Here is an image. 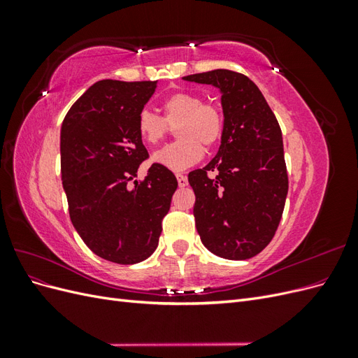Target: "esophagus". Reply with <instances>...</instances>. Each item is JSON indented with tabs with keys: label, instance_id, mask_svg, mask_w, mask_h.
Here are the masks:
<instances>
[{
	"label": "esophagus",
	"instance_id": "esophagus-1",
	"mask_svg": "<svg viewBox=\"0 0 358 358\" xmlns=\"http://www.w3.org/2000/svg\"><path fill=\"white\" fill-rule=\"evenodd\" d=\"M176 179H178V183H179V187H180V188H183V187H187V185H188V179H187V176H185V175H180V173H178V175H176Z\"/></svg>",
	"mask_w": 358,
	"mask_h": 358
}]
</instances>
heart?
Returning a JSON list of instances; mask_svg holds the SVG:
<instances>
[{
    "label": "heart",
    "instance_id": "obj_1",
    "mask_svg": "<svg viewBox=\"0 0 358 358\" xmlns=\"http://www.w3.org/2000/svg\"><path fill=\"white\" fill-rule=\"evenodd\" d=\"M164 117L143 109L137 116V133L145 143L158 145L176 127L179 140L154 154L157 164L173 171H182L197 164L204 155V148H213L224 133V115L215 104L203 103L192 92H175L162 101Z\"/></svg>",
    "mask_w": 358,
    "mask_h": 358
}]
</instances>
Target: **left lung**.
<instances>
[{"instance_id": "8db88e82", "label": "left lung", "mask_w": 358, "mask_h": 358, "mask_svg": "<svg viewBox=\"0 0 358 358\" xmlns=\"http://www.w3.org/2000/svg\"><path fill=\"white\" fill-rule=\"evenodd\" d=\"M183 80L218 88L224 113L218 154L188 175L200 239L218 257L251 258L273 239L284 212L288 175L280 127L245 74L218 69ZM209 171L217 176L209 178Z\"/></svg>"}]
</instances>
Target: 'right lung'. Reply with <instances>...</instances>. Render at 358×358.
<instances>
[{
    "instance_id": "add662e5",
    "label": "right lung",
    "mask_w": 358,
    "mask_h": 358,
    "mask_svg": "<svg viewBox=\"0 0 358 358\" xmlns=\"http://www.w3.org/2000/svg\"><path fill=\"white\" fill-rule=\"evenodd\" d=\"M155 82L104 79L76 101L61 127V176L70 220L94 254L136 264L154 254L178 180L152 164L143 182L131 180L148 150L137 116Z\"/></svg>"
}]
</instances>
